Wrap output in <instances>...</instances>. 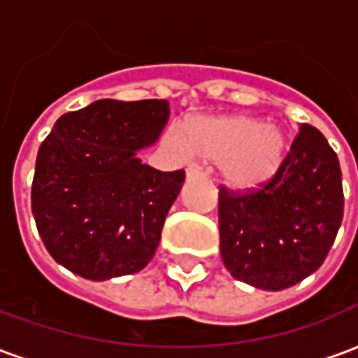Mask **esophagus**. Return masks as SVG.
I'll return each instance as SVG.
<instances>
[{"label": "esophagus", "instance_id": "1", "mask_svg": "<svg viewBox=\"0 0 358 358\" xmlns=\"http://www.w3.org/2000/svg\"><path fill=\"white\" fill-rule=\"evenodd\" d=\"M207 171L205 169H199V166H189L187 169V178H199V176H205Z\"/></svg>", "mask_w": 358, "mask_h": 358}]
</instances>
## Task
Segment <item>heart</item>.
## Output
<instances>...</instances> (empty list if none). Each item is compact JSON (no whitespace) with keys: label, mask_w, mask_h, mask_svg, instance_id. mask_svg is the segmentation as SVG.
I'll return each instance as SVG.
<instances>
[{"label":"heart","mask_w":358,"mask_h":358,"mask_svg":"<svg viewBox=\"0 0 358 358\" xmlns=\"http://www.w3.org/2000/svg\"><path fill=\"white\" fill-rule=\"evenodd\" d=\"M172 148L209 161H220L222 178L238 189H255L266 184L284 163L285 134L276 124H263L245 115L195 118L184 136L171 138Z\"/></svg>","instance_id":"obj_1"}]
</instances>
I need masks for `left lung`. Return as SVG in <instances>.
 <instances>
[{
	"instance_id": "1",
	"label": "left lung",
	"mask_w": 358,
	"mask_h": 358,
	"mask_svg": "<svg viewBox=\"0 0 358 358\" xmlns=\"http://www.w3.org/2000/svg\"><path fill=\"white\" fill-rule=\"evenodd\" d=\"M343 220L341 169L303 124L280 171L255 189L218 192L220 255L236 280L280 292L320 268Z\"/></svg>"
}]
</instances>
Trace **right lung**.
Here are the masks:
<instances>
[{
	"mask_svg": "<svg viewBox=\"0 0 358 358\" xmlns=\"http://www.w3.org/2000/svg\"><path fill=\"white\" fill-rule=\"evenodd\" d=\"M169 113L166 99H99L55 122L36 157L32 215L59 264L101 282L153 259L186 172L157 171L138 151Z\"/></svg>",
	"mask_w": 358,
	"mask_h": 358,
	"instance_id": "obj_1",
	"label": "right lung"
}]
</instances>
